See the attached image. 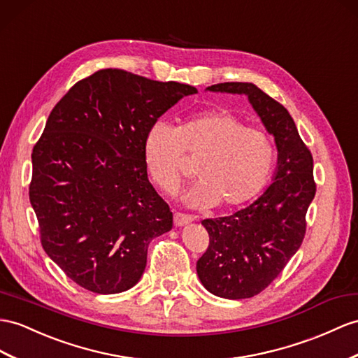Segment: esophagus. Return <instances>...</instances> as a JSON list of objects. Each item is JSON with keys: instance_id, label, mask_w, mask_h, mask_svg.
Wrapping results in <instances>:
<instances>
[{"instance_id": "34e87169", "label": "esophagus", "mask_w": 358, "mask_h": 358, "mask_svg": "<svg viewBox=\"0 0 358 358\" xmlns=\"http://www.w3.org/2000/svg\"><path fill=\"white\" fill-rule=\"evenodd\" d=\"M194 219H195L194 216L186 215V213H181V212H176V213H173V224H176L177 227L186 225V224L194 221Z\"/></svg>"}]
</instances>
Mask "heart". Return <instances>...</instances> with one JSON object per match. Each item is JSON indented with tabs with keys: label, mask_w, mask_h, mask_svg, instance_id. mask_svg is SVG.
I'll list each match as a JSON object with an SVG mask.
<instances>
[{
	"label": "heart",
	"mask_w": 358,
	"mask_h": 358,
	"mask_svg": "<svg viewBox=\"0 0 358 358\" xmlns=\"http://www.w3.org/2000/svg\"><path fill=\"white\" fill-rule=\"evenodd\" d=\"M186 155L199 157L198 181L185 195L186 203L234 210L260 195L272 176L277 154L268 133L246 127L227 110L189 116L177 128L155 122L146 131L145 168L164 194H172L181 185Z\"/></svg>",
	"instance_id": "b5f03b06"
}]
</instances>
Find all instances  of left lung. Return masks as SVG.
I'll use <instances>...</instances> for the list:
<instances>
[{"instance_id": "1", "label": "left lung", "mask_w": 358, "mask_h": 358, "mask_svg": "<svg viewBox=\"0 0 358 358\" xmlns=\"http://www.w3.org/2000/svg\"><path fill=\"white\" fill-rule=\"evenodd\" d=\"M208 90L245 94L278 148L275 181L231 216L204 219L208 246L196 262L204 287L216 296L259 295L286 268L304 241L307 210L316 194L313 155L287 108L252 83H219Z\"/></svg>"}]
</instances>
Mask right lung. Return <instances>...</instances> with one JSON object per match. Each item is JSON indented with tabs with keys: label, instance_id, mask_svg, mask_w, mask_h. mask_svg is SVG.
Masks as SVG:
<instances>
[{
	"label": "right lung",
	"instance_id": "right-lung-1",
	"mask_svg": "<svg viewBox=\"0 0 358 358\" xmlns=\"http://www.w3.org/2000/svg\"><path fill=\"white\" fill-rule=\"evenodd\" d=\"M196 89L124 69L77 81L51 110L33 146L29 196L42 248L80 287L131 289L150 242L172 213L148 180L143 141L157 119Z\"/></svg>",
	"mask_w": 358,
	"mask_h": 358
}]
</instances>
